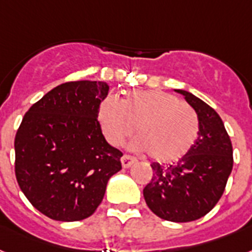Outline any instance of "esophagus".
<instances>
[{
    "label": "esophagus",
    "mask_w": 252,
    "mask_h": 252,
    "mask_svg": "<svg viewBox=\"0 0 252 252\" xmlns=\"http://www.w3.org/2000/svg\"><path fill=\"white\" fill-rule=\"evenodd\" d=\"M136 162V158L132 157V156H128V155H124L121 158V163H122V167L125 168H128L130 166H132Z\"/></svg>",
    "instance_id": "obj_1"
}]
</instances>
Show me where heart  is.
<instances>
[{
	"mask_svg": "<svg viewBox=\"0 0 252 252\" xmlns=\"http://www.w3.org/2000/svg\"><path fill=\"white\" fill-rule=\"evenodd\" d=\"M97 121L104 136L118 147L134 134L131 149L148 152L155 161L175 162L196 143L199 121L196 111L171 94L131 91L125 100L108 95L97 107Z\"/></svg>",
	"mask_w": 252,
	"mask_h": 252,
	"instance_id": "1",
	"label": "heart"
}]
</instances>
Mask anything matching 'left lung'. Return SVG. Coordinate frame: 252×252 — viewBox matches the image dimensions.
<instances>
[{
  "label": "left lung",
  "instance_id": "left-lung-1",
  "mask_svg": "<svg viewBox=\"0 0 252 252\" xmlns=\"http://www.w3.org/2000/svg\"><path fill=\"white\" fill-rule=\"evenodd\" d=\"M175 91L196 111L198 136L176 163H152L153 176L143 194L161 219L187 223L210 213L223 196L233 168V148L221 118L209 104L189 91Z\"/></svg>",
  "mask_w": 252,
  "mask_h": 252
}]
</instances>
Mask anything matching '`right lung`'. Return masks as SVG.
Listing matches in <instances>:
<instances>
[{
    "mask_svg": "<svg viewBox=\"0 0 252 252\" xmlns=\"http://www.w3.org/2000/svg\"><path fill=\"white\" fill-rule=\"evenodd\" d=\"M109 86L76 81L54 87L29 108L15 136V175L39 213L58 221L84 220L103 201L122 153L108 144L97 107Z\"/></svg>",
    "mask_w": 252,
    "mask_h": 252,
    "instance_id": "obj_1",
    "label": "right lung"
}]
</instances>
